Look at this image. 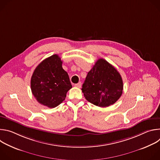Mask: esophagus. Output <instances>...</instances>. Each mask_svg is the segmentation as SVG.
Instances as JSON below:
<instances>
[{
    "mask_svg": "<svg viewBox=\"0 0 160 160\" xmlns=\"http://www.w3.org/2000/svg\"><path fill=\"white\" fill-rule=\"evenodd\" d=\"M81 85H82V83H81V82H78V83H76V84L75 85V87H78V88H80V87H81Z\"/></svg>",
    "mask_w": 160,
    "mask_h": 160,
    "instance_id": "obj_1",
    "label": "esophagus"
}]
</instances>
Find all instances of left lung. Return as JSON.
Here are the masks:
<instances>
[{
  "mask_svg": "<svg viewBox=\"0 0 160 160\" xmlns=\"http://www.w3.org/2000/svg\"><path fill=\"white\" fill-rule=\"evenodd\" d=\"M123 88V80L119 72L108 61L101 58L88 73L82 90L88 102L105 108L119 99Z\"/></svg>",
  "mask_w": 160,
  "mask_h": 160,
  "instance_id": "1",
  "label": "left lung"
}]
</instances>
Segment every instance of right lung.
I'll list each match as a JSON object with an SVG mask.
<instances>
[{
	"instance_id": "add662e5",
	"label": "right lung",
	"mask_w": 160,
	"mask_h": 160,
	"mask_svg": "<svg viewBox=\"0 0 160 160\" xmlns=\"http://www.w3.org/2000/svg\"><path fill=\"white\" fill-rule=\"evenodd\" d=\"M58 54L42 61L35 68L31 78L32 92L37 101L49 108L59 105L72 88L69 76L62 67Z\"/></svg>"
}]
</instances>
